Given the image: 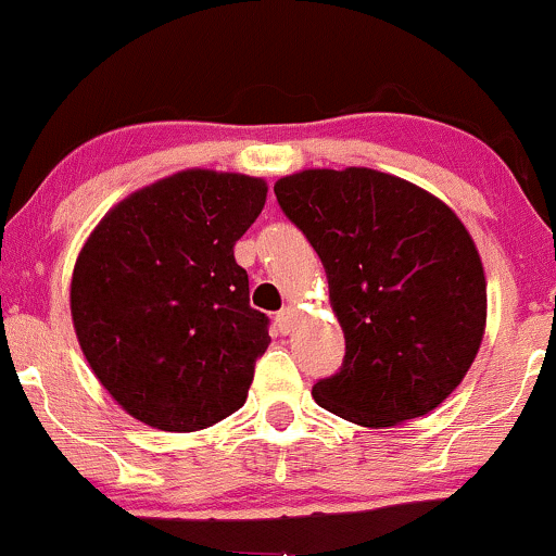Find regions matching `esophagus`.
Instances as JSON below:
<instances>
[{
	"label": "esophagus",
	"instance_id": "esophagus-1",
	"mask_svg": "<svg viewBox=\"0 0 556 556\" xmlns=\"http://www.w3.org/2000/svg\"><path fill=\"white\" fill-rule=\"evenodd\" d=\"M292 324H295V308H292V305H285V308L277 314V327L282 334H290Z\"/></svg>",
	"mask_w": 556,
	"mask_h": 556
}]
</instances>
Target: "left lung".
Masks as SVG:
<instances>
[{"mask_svg": "<svg viewBox=\"0 0 556 556\" xmlns=\"http://www.w3.org/2000/svg\"><path fill=\"white\" fill-rule=\"evenodd\" d=\"M274 193L321 258L344 331L340 371L316 381L314 400L368 429L442 405L486 327L483 266L455 212L366 167L305 169Z\"/></svg>", "mask_w": 556, "mask_h": 556, "instance_id": "obj_1", "label": "left lung"}]
</instances>
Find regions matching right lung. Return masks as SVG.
I'll return each mask as SVG.
<instances>
[{
  "label": "right lung",
  "instance_id": "right-lung-1",
  "mask_svg": "<svg viewBox=\"0 0 556 556\" xmlns=\"http://www.w3.org/2000/svg\"><path fill=\"white\" fill-rule=\"evenodd\" d=\"M266 182L188 169L112 208L83 245L70 287L88 366L132 418L198 431L240 410L269 316L251 308L235 242Z\"/></svg>",
  "mask_w": 556,
  "mask_h": 556
}]
</instances>
